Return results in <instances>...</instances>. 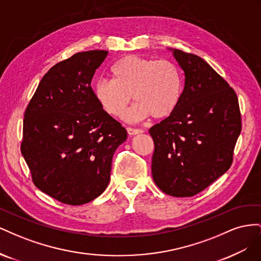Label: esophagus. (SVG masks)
<instances>
[{
  "instance_id": "esophagus-1",
  "label": "esophagus",
  "mask_w": 261,
  "mask_h": 261,
  "mask_svg": "<svg viewBox=\"0 0 261 261\" xmlns=\"http://www.w3.org/2000/svg\"><path fill=\"white\" fill-rule=\"evenodd\" d=\"M127 133L128 135L134 136V135H138V134L144 133L143 129H139V128H132V127H127Z\"/></svg>"
}]
</instances>
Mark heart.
I'll list each match as a JSON object with an SVG mask.
<instances>
[{
  "instance_id": "1",
  "label": "heart",
  "mask_w": 261,
  "mask_h": 261,
  "mask_svg": "<svg viewBox=\"0 0 261 261\" xmlns=\"http://www.w3.org/2000/svg\"><path fill=\"white\" fill-rule=\"evenodd\" d=\"M111 74L113 80H99L92 87L94 98L110 115L122 116L134 98L138 103L127 115L132 121L149 115L167 118L179 105L183 78L169 60L126 55L111 67Z\"/></svg>"
}]
</instances>
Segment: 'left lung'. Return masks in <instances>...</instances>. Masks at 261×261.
I'll use <instances>...</instances> for the list:
<instances>
[{
    "instance_id": "obj_1",
    "label": "left lung",
    "mask_w": 261,
    "mask_h": 261,
    "mask_svg": "<svg viewBox=\"0 0 261 261\" xmlns=\"http://www.w3.org/2000/svg\"><path fill=\"white\" fill-rule=\"evenodd\" d=\"M169 50L184 70L185 85L175 111L149 129L154 143L151 172L163 193L192 197L230 169L241 112L233 88L206 61Z\"/></svg>"
}]
</instances>
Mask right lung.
Segmentation results:
<instances>
[{
	"mask_svg": "<svg viewBox=\"0 0 261 261\" xmlns=\"http://www.w3.org/2000/svg\"><path fill=\"white\" fill-rule=\"evenodd\" d=\"M108 51L74 54L49 69L25 112L21 153L34 184L80 206L106 191L115 150L127 132L100 107L92 77Z\"/></svg>",
	"mask_w": 261,
	"mask_h": 261,
	"instance_id": "add662e5",
	"label": "right lung"
}]
</instances>
